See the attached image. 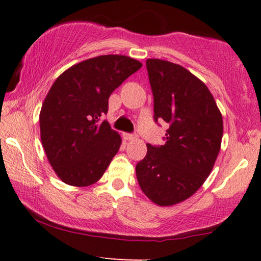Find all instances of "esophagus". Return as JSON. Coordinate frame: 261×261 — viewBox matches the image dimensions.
Instances as JSON below:
<instances>
[{
	"mask_svg": "<svg viewBox=\"0 0 261 261\" xmlns=\"http://www.w3.org/2000/svg\"><path fill=\"white\" fill-rule=\"evenodd\" d=\"M137 138H138L137 134H130V133H124L123 134V139H124V140H128V141L134 140V139H137Z\"/></svg>",
	"mask_w": 261,
	"mask_h": 261,
	"instance_id": "obj_1",
	"label": "esophagus"
}]
</instances>
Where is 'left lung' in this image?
I'll return each instance as SVG.
<instances>
[{"instance_id": "1", "label": "left lung", "mask_w": 261, "mask_h": 261, "mask_svg": "<svg viewBox=\"0 0 261 261\" xmlns=\"http://www.w3.org/2000/svg\"><path fill=\"white\" fill-rule=\"evenodd\" d=\"M154 102V121L169 124L165 144H147L137 164L138 183L155 204L173 205L190 197L212 172L220 152L223 122L206 85L183 66L146 60Z\"/></svg>"}]
</instances>
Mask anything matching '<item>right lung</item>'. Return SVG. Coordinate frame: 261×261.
Here are the masks:
<instances>
[{"instance_id":"1","label":"right lung","mask_w":261,"mask_h":261,"mask_svg":"<svg viewBox=\"0 0 261 261\" xmlns=\"http://www.w3.org/2000/svg\"><path fill=\"white\" fill-rule=\"evenodd\" d=\"M142 64L107 55L71 66L57 78L40 112V135L51 166L64 183L89 187L103 176L121 137L102 120L108 99Z\"/></svg>"}]
</instances>
